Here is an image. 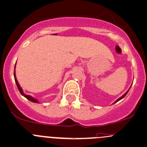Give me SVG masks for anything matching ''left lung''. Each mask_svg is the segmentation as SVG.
<instances>
[{
	"label": "left lung",
	"mask_w": 147,
	"mask_h": 147,
	"mask_svg": "<svg viewBox=\"0 0 147 147\" xmlns=\"http://www.w3.org/2000/svg\"><path fill=\"white\" fill-rule=\"evenodd\" d=\"M130 87H131V86H130ZM129 90H128V91H127V92L125 94H123V96H121V97H120V98H119L118 100H116V101H115V102H114V103H116V102H118V101H120V100H121V99H122V98H124V97H125V96H126V94L128 93V92H129Z\"/></svg>",
	"instance_id": "obj_1"
}]
</instances>
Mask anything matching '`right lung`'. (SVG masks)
Listing matches in <instances>:
<instances>
[{"instance_id": "1", "label": "right lung", "mask_w": 147, "mask_h": 147, "mask_svg": "<svg viewBox=\"0 0 147 147\" xmlns=\"http://www.w3.org/2000/svg\"><path fill=\"white\" fill-rule=\"evenodd\" d=\"M14 78H15V83H16V84H17V86H18V89H19L20 92V94H22V95L24 96L25 97V98H27V99L29 100V101H30L34 102V103H38V101H37L36 99H35L34 98H33V97L31 96H29V95H27V94H25L24 93V92H23L22 89V88L20 87V86L19 83H18V80H17L16 75H15V69H14Z\"/></svg>"}]
</instances>
